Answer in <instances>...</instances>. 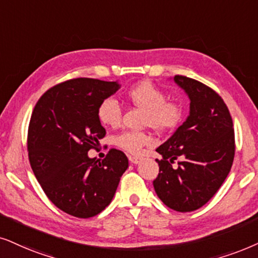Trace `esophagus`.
<instances>
[{
    "label": "esophagus",
    "mask_w": 258,
    "mask_h": 258,
    "mask_svg": "<svg viewBox=\"0 0 258 258\" xmlns=\"http://www.w3.org/2000/svg\"><path fill=\"white\" fill-rule=\"evenodd\" d=\"M130 162L133 163V164H138L140 162V158L139 157H136V156H130Z\"/></svg>",
    "instance_id": "34e87169"
}]
</instances>
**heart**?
Wrapping results in <instances>:
<instances>
[{
    "label": "heart",
    "instance_id": "obj_1",
    "mask_svg": "<svg viewBox=\"0 0 258 258\" xmlns=\"http://www.w3.org/2000/svg\"><path fill=\"white\" fill-rule=\"evenodd\" d=\"M127 97L132 105L146 110L145 123L157 131H169L180 123L182 107L175 101L165 100V94L150 82H140L127 91ZM101 123L108 127H118L121 123V108L113 99L103 101L97 109ZM114 144L119 149L138 156L145 146H151L153 139L150 135L125 131L114 138Z\"/></svg>",
    "mask_w": 258,
    "mask_h": 258
}]
</instances>
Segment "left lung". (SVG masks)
Here are the masks:
<instances>
[{"label": "left lung", "instance_id": "left-lung-1", "mask_svg": "<svg viewBox=\"0 0 258 258\" xmlns=\"http://www.w3.org/2000/svg\"><path fill=\"white\" fill-rule=\"evenodd\" d=\"M170 80L188 96L189 115L156 149L162 159H156L159 174L153 187L168 207L191 212L207 204L229 175L234 157L233 123L223 99L211 88L184 76Z\"/></svg>", "mask_w": 258, "mask_h": 258}]
</instances>
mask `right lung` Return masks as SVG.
<instances>
[{"instance_id":"obj_1","label":"right lung","mask_w":258,"mask_h":258,"mask_svg":"<svg viewBox=\"0 0 258 258\" xmlns=\"http://www.w3.org/2000/svg\"><path fill=\"white\" fill-rule=\"evenodd\" d=\"M120 88L118 81L76 78L42 95L28 127V157L42 190L56 206L77 218H90L108 206L128 159L112 149L105 159L88 151L106 135L99 106Z\"/></svg>"}]
</instances>
